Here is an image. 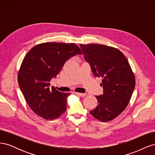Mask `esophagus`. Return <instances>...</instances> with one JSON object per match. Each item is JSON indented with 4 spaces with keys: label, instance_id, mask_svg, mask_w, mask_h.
I'll use <instances>...</instances> for the list:
<instances>
[{
    "label": "esophagus",
    "instance_id": "esophagus-1",
    "mask_svg": "<svg viewBox=\"0 0 155 155\" xmlns=\"http://www.w3.org/2000/svg\"><path fill=\"white\" fill-rule=\"evenodd\" d=\"M74 94L77 96H81V97H84L86 96V94L85 93H79V92H74Z\"/></svg>",
    "mask_w": 155,
    "mask_h": 155
}]
</instances>
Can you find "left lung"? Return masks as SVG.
Returning a JSON list of instances; mask_svg holds the SVG:
<instances>
[{
  "label": "left lung",
  "instance_id": "8db88e82",
  "mask_svg": "<svg viewBox=\"0 0 155 155\" xmlns=\"http://www.w3.org/2000/svg\"><path fill=\"white\" fill-rule=\"evenodd\" d=\"M84 58L95 77L102 78V95L96 96L97 105L90 113L101 121L120 115L127 106L135 87V78L122 52L102 45H80Z\"/></svg>",
  "mask_w": 155,
  "mask_h": 155
}]
</instances>
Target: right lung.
<instances>
[{"label": "right lung", "instance_id": "add662e5", "mask_svg": "<svg viewBox=\"0 0 155 155\" xmlns=\"http://www.w3.org/2000/svg\"><path fill=\"white\" fill-rule=\"evenodd\" d=\"M82 51L74 43H46L33 47L22 61L18 83L35 113L46 120L58 118L67 110L69 93L61 92L50 82L67 61Z\"/></svg>", "mask_w": 155, "mask_h": 155}]
</instances>
